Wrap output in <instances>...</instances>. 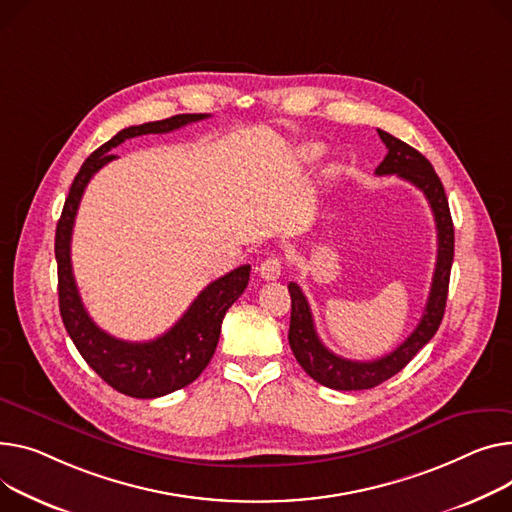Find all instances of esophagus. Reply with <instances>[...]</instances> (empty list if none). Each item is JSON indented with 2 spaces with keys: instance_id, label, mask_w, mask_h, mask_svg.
Here are the masks:
<instances>
[{
  "instance_id": "1",
  "label": "esophagus",
  "mask_w": 512,
  "mask_h": 512,
  "mask_svg": "<svg viewBox=\"0 0 512 512\" xmlns=\"http://www.w3.org/2000/svg\"><path fill=\"white\" fill-rule=\"evenodd\" d=\"M282 259L280 257H267V259H263L261 263H259V267H257V271H259V276L263 278V280H278L280 276H282Z\"/></svg>"
}]
</instances>
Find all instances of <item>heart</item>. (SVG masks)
Masks as SVG:
<instances>
[{"label":"heart","instance_id":"1","mask_svg":"<svg viewBox=\"0 0 512 512\" xmlns=\"http://www.w3.org/2000/svg\"><path fill=\"white\" fill-rule=\"evenodd\" d=\"M309 154H313V152H309Z\"/></svg>","mask_w":512,"mask_h":512}]
</instances>
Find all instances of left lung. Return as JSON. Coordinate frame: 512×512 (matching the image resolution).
Listing matches in <instances>:
<instances>
[{
    "instance_id": "obj_1",
    "label": "left lung",
    "mask_w": 512,
    "mask_h": 512,
    "mask_svg": "<svg viewBox=\"0 0 512 512\" xmlns=\"http://www.w3.org/2000/svg\"><path fill=\"white\" fill-rule=\"evenodd\" d=\"M377 131L381 135L383 144L387 146V156L374 173L379 177L397 175L403 181H410L426 195L430 203L434 222H436V234H438L436 267H434L430 294L426 300V309L418 327L393 352L370 362L348 360L329 352L315 331L311 306L306 302V296L302 294L300 286L294 282L288 284V292L292 298V315H290V331H288L290 348L298 364L304 368V372L309 374L311 379L335 391L372 389L391 379L393 374H397L401 368H405V364L410 362L438 331L442 315H445L447 294H449V278H451V265L455 255V230H453L445 187H442L438 175L434 173L432 164L418 150L407 146L405 142L397 140L395 135L383 129H377Z\"/></svg>"
}]
</instances>
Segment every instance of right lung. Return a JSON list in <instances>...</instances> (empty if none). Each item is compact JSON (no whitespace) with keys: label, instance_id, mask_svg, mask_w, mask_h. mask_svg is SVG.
I'll return each instance as SVG.
<instances>
[{"label":"right lung","instance_id":"add662e5","mask_svg":"<svg viewBox=\"0 0 512 512\" xmlns=\"http://www.w3.org/2000/svg\"><path fill=\"white\" fill-rule=\"evenodd\" d=\"M208 117L210 115L206 113H187L121 129L115 138L102 144L86 158L70 187V195L65 199L61 218L57 222L55 259L59 280V313L63 325L86 364L115 391L129 397H162L187 387L199 377L216 352L226 311L249 284L251 265L236 267L230 274L203 288L185 315L164 335L150 339V342H123V339L102 331L90 319L74 280L70 243L78 206L94 173L117 158L111 152L113 148L129 138H138V135L168 133Z\"/></svg>","mask_w":512,"mask_h":512}]
</instances>
